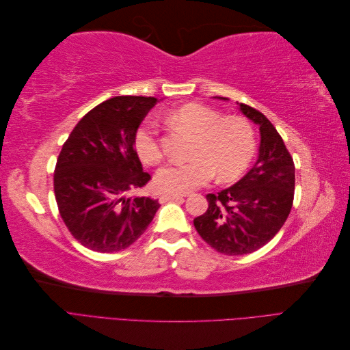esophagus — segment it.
<instances>
[{
  "mask_svg": "<svg viewBox=\"0 0 350 350\" xmlns=\"http://www.w3.org/2000/svg\"><path fill=\"white\" fill-rule=\"evenodd\" d=\"M184 196L181 194H171V193H163L159 200H161V203H165V201H171V200H183Z\"/></svg>",
  "mask_w": 350,
  "mask_h": 350,
  "instance_id": "esophagus-1",
  "label": "esophagus"
}]
</instances>
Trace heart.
<instances>
[{"label": "heart", "instance_id": "obj_1", "mask_svg": "<svg viewBox=\"0 0 350 350\" xmlns=\"http://www.w3.org/2000/svg\"><path fill=\"white\" fill-rule=\"evenodd\" d=\"M175 130L193 137L183 165H169L157 172L156 185L167 193H188L206 185L216 174L219 183H232L251 165L257 142L252 125L243 116L226 115L201 103H187L166 113ZM134 149L147 166L163 161L162 143L153 124H144L134 135Z\"/></svg>", "mask_w": 350, "mask_h": 350}]
</instances>
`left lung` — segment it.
I'll return each instance as SVG.
<instances>
[{
	"label": "left lung",
	"mask_w": 350,
	"mask_h": 350,
	"mask_svg": "<svg viewBox=\"0 0 350 350\" xmlns=\"http://www.w3.org/2000/svg\"><path fill=\"white\" fill-rule=\"evenodd\" d=\"M239 109L260 126L256 165L242 179L217 194H207L208 208L194 219L198 235L225 256L260 250L278 234L293 206L295 163L267 116L241 103Z\"/></svg>",
	"instance_id": "8db88e82"
}]
</instances>
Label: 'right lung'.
<instances>
[{"mask_svg": "<svg viewBox=\"0 0 350 350\" xmlns=\"http://www.w3.org/2000/svg\"><path fill=\"white\" fill-rule=\"evenodd\" d=\"M156 98L115 96L89 111L57 159L54 193L66 226L98 252L129 248L150 225L157 200L133 196L150 181L134 135Z\"/></svg>", "mask_w": 350, "mask_h": 350, "instance_id": "1", "label": "right lung"}]
</instances>
